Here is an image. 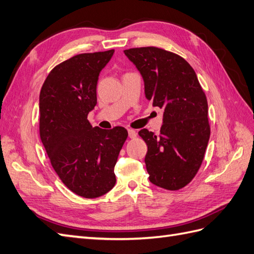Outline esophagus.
Listing matches in <instances>:
<instances>
[{
    "label": "esophagus",
    "instance_id": "esophagus-1",
    "mask_svg": "<svg viewBox=\"0 0 254 254\" xmlns=\"http://www.w3.org/2000/svg\"><path fill=\"white\" fill-rule=\"evenodd\" d=\"M128 137L130 139H134L137 137V131L133 130V129H128Z\"/></svg>",
    "mask_w": 254,
    "mask_h": 254
}]
</instances>
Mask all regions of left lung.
Instances as JSON below:
<instances>
[{"instance_id": "1", "label": "left lung", "mask_w": 254, "mask_h": 254, "mask_svg": "<svg viewBox=\"0 0 254 254\" xmlns=\"http://www.w3.org/2000/svg\"><path fill=\"white\" fill-rule=\"evenodd\" d=\"M144 82L153 107L164 109L160 135L139 131L147 145L144 158L150 181L169 190L184 188L198 171L210 138L208 103L188 61L157 47L124 51Z\"/></svg>"}]
</instances>
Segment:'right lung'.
Segmentation results:
<instances>
[{"mask_svg": "<svg viewBox=\"0 0 254 254\" xmlns=\"http://www.w3.org/2000/svg\"><path fill=\"white\" fill-rule=\"evenodd\" d=\"M114 49L76 55L55 66L40 92V135L53 168L65 187L85 198L107 194L128 132L92 127L99 74Z\"/></svg>", "mask_w": 254, "mask_h": 254, "instance_id": "obj_1", "label": "right lung"}]
</instances>
